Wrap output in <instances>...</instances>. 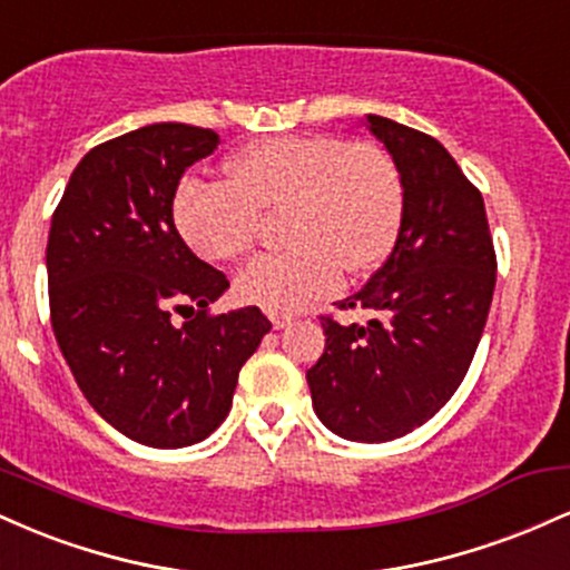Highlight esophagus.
<instances>
[{
  "instance_id": "obj_1",
  "label": "esophagus",
  "mask_w": 570,
  "mask_h": 570,
  "mask_svg": "<svg viewBox=\"0 0 570 570\" xmlns=\"http://www.w3.org/2000/svg\"><path fill=\"white\" fill-rule=\"evenodd\" d=\"M273 330H284V326L292 324V316H281V313H271Z\"/></svg>"
}]
</instances>
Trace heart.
Listing matches in <instances>:
<instances>
[{
	"label": "heart",
	"mask_w": 570,
	"mask_h": 570,
	"mask_svg": "<svg viewBox=\"0 0 570 570\" xmlns=\"http://www.w3.org/2000/svg\"><path fill=\"white\" fill-rule=\"evenodd\" d=\"M402 179L375 144L340 136H271L227 163L225 181L187 176L174 195L185 244L208 263H230L257 235V214L284 208L289 252L252 259L235 297L267 313H294L389 257L402 225Z\"/></svg>",
	"instance_id": "b5f03b06"
}]
</instances>
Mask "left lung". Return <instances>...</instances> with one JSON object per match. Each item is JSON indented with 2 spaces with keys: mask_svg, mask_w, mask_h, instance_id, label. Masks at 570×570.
<instances>
[{
  "mask_svg": "<svg viewBox=\"0 0 570 570\" xmlns=\"http://www.w3.org/2000/svg\"><path fill=\"white\" fill-rule=\"evenodd\" d=\"M367 128L402 179V225L381 271L340 303L372 318H324V353L305 377L326 429L389 442L461 385L493 303L495 252L480 189L440 141L381 115H367Z\"/></svg>",
  "mask_w": 570,
  "mask_h": 570,
  "instance_id": "8db88e82",
  "label": "left lung"
}]
</instances>
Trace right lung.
I'll return each mask as SVG.
<instances>
[{
    "instance_id": "1",
    "label": "right lung",
    "mask_w": 570,
    "mask_h": 570,
    "mask_svg": "<svg viewBox=\"0 0 570 570\" xmlns=\"http://www.w3.org/2000/svg\"><path fill=\"white\" fill-rule=\"evenodd\" d=\"M217 144L214 130L185 122L98 144L71 174L50 225L45 265L58 348L90 407L147 448L206 440L271 332L254 305L208 316L230 284L174 225L181 174ZM174 312L188 322L176 325Z\"/></svg>"
}]
</instances>
